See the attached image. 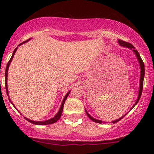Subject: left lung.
<instances>
[{"mask_svg":"<svg viewBox=\"0 0 154 154\" xmlns=\"http://www.w3.org/2000/svg\"><path fill=\"white\" fill-rule=\"evenodd\" d=\"M119 44H120L121 46H123V47H127V48H130V49H133V51H134V53H135V54H136V57H137L138 60H139V64H140V68H141V77H140V85H139V96H138V99H137V100H136V103H135V104L133 105V106L132 107V109H133V107H134L135 106H136V104H137V103H138V102H139V99H140L141 95H142V89H143V81H144V65L143 61H142V58H141L140 55H139V52H138L137 50H135L134 46H133V45L130 44V43H129V42H126L123 41V40H122V39H119ZM131 109H130V110H131ZM86 112L87 116H88V117L89 118V119H91V121H93V122H96V123H99V124L103 123V122H102V121L97 120V119H94V118L91 117V116H90V115L88 114V112H87L86 110ZM125 116H126V115H125V116H122V117H121L120 119H117V120H116V121H113V122H112L113 124L116 123V122H119V121H120V120H122V119H123V118L125 117Z\"/></svg>","mask_w":154,"mask_h":154,"instance_id":"8db88e82","label":"left lung"}]
</instances>
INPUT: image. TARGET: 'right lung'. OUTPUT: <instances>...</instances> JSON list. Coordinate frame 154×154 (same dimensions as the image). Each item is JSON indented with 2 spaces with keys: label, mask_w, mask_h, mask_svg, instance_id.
Here are the masks:
<instances>
[{
  "label": "right lung",
  "mask_w": 154,
  "mask_h": 154,
  "mask_svg": "<svg viewBox=\"0 0 154 154\" xmlns=\"http://www.w3.org/2000/svg\"><path fill=\"white\" fill-rule=\"evenodd\" d=\"M27 41H28V40H27V41L24 42H22V43H21V44H19V45H21L24 44V43H25V42H27ZM19 45H18V46H19ZM17 49H18V48H16L15 50H14L13 54H12V57H11L10 60H9L8 63H7V68H6V71H5V77H6V91H7V95H9L8 88H7V73H8V68H9V66H10V65L11 61H12V58H13L14 54H15V51H17ZM70 94V91H68L67 94H66V95L65 96L64 99H63V102H62L61 106H60V110H59L58 113H57V114L56 115V116H54V118H52V119H49V120H48V121H45V122H35V121H31V120H29V119H27V118H25L26 120L28 121V122H30V123L33 124V125H51V124H54V123H55V122H57V121H58L59 119H60V117H61L62 112H63V106H64L65 101H66V99H67L68 94ZM8 97H9V96H8ZM9 100H10V99L9 98ZM10 101H11V100H10ZM11 103H12V104L14 106V104H13V103H12V102H11Z\"/></svg>",
  "instance_id": "add662e5"
}]
</instances>
